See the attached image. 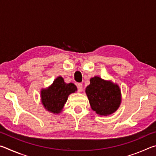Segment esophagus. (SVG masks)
Segmentation results:
<instances>
[{"mask_svg": "<svg viewBox=\"0 0 156 156\" xmlns=\"http://www.w3.org/2000/svg\"><path fill=\"white\" fill-rule=\"evenodd\" d=\"M77 87H78V91H83V84L78 83L77 84Z\"/></svg>", "mask_w": 156, "mask_h": 156, "instance_id": "esophagus-1", "label": "esophagus"}]
</instances>
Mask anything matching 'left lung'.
I'll list each match as a JSON object with an SVG mask.
<instances>
[{"instance_id": "8db88e82", "label": "left lung", "mask_w": 156, "mask_h": 156, "mask_svg": "<svg viewBox=\"0 0 156 156\" xmlns=\"http://www.w3.org/2000/svg\"><path fill=\"white\" fill-rule=\"evenodd\" d=\"M85 92L91 109L100 116L113 114L122 102L119 85L100 76L90 78V84L86 87Z\"/></svg>"}]
</instances>
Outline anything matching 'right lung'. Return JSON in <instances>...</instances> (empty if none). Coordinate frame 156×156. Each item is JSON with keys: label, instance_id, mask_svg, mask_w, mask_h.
Returning <instances> with one entry per match:
<instances>
[{"label": "right lung", "instance_id": "1", "mask_svg": "<svg viewBox=\"0 0 156 156\" xmlns=\"http://www.w3.org/2000/svg\"><path fill=\"white\" fill-rule=\"evenodd\" d=\"M76 91L74 84L66 83L64 78L58 76L51 85L41 90V103L47 112L58 114L62 112L69 96Z\"/></svg>", "mask_w": 156, "mask_h": 156}]
</instances>
